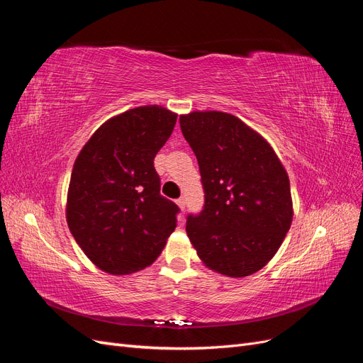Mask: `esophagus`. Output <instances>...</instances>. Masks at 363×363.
<instances>
[{
  "mask_svg": "<svg viewBox=\"0 0 363 363\" xmlns=\"http://www.w3.org/2000/svg\"><path fill=\"white\" fill-rule=\"evenodd\" d=\"M175 203H177V206L180 207V211L183 212L184 211V207H186V201H184V196H182V199H179L177 201H175Z\"/></svg>",
  "mask_w": 363,
  "mask_h": 363,
  "instance_id": "34e87169",
  "label": "esophagus"
}]
</instances>
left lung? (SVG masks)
<instances>
[{
	"mask_svg": "<svg viewBox=\"0 0 363 363\" xmlns=\"http://www.w3.org/2000/svg\"><path fill=\"white\" fill-rule=\"evenodd\" d=\"M199 160L204 208L186 233L204 265L240 279L262 269L291 228L288 172L269 142L238 116L218 111L180 115Z\"/></svg>",
	"mask_w": 363,
	"mask_h": 363,
	"instance_id": "8db88e82",
	"label": "left lung"
}]
</instances>
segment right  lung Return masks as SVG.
I'll list each match as a JSON object with an SVG mask.
<instances>
[{
  "label": "right lung",
  "instance_id": "add662e5",
  "mask_svg": "<svg viewBox=\"0 0 363 363\" xmlns=\"http://www.w3.org/2000/svg\"><path fill=\"white\" fill-rule=\"evenodd\" d=\"M177 113L140 106L107 119L74 162L67 221L95 267L125 276L150 267L177 225L179 207L160 195L157 151Z\"/></svg>",
  "mask_w": 363,
  "mask_h": 363
}]
</instances>
